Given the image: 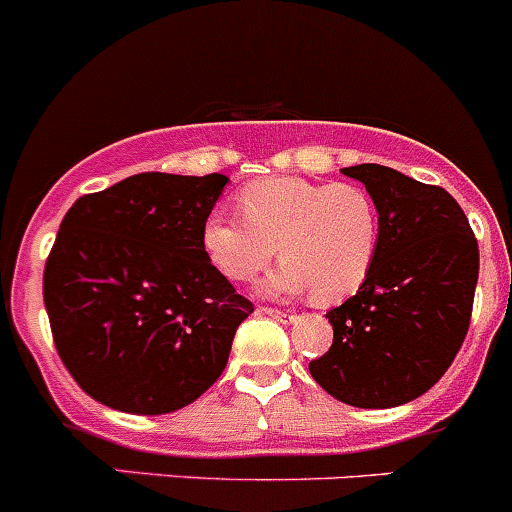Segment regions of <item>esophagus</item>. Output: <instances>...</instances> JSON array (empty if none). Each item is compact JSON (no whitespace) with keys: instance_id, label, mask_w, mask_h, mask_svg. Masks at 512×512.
Wrapping results in <instances>:
<instances>
[{"instance_id":"obj_1","label":"esophagus","mask_w":512,"mask_h":512,"mask_svg":"<svg viewBox=\"0 0 512 512\" xmlns=\"http://www.w3.org/2000/svg\"><path fill=\"white\" fill-rule=\"evenodd\" d=\"M262 313L270 315V318H275V321H280V323H293L295 321L293 313H285V310H278V308H262Z\"/></svg>"}]
</instances>
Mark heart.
<instances>
[{
  "label": "heart",
  "mask_w": 512,
  "mask_h": 512,
  "mask_svg": "<svg viewBox=\"0 0 512 512\" xmlns=\"http://www.w3.org/2000/svg\"><path fill=\"white\" fill-rule=\"evenodd\" d=\"M240 209H214L202 224L204 252L224 278L252 280L278 245L285 262L262 283L265 295L310 290L318 303H336L369 278L381 219L364 186L270 176L240 191Z\"/></svg>",
  "instance_id": "b5f03b06"
}]
</instances>
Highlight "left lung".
<instances>
[{
  "instance_id": "left-lung-1",
  "label": "left lung",
  "mask_w": 512,
  "mask_h": 512,
  "mask_svg": "<svg viewBox=\"0 0 512 512\" xmlns=\"http://www.w3.org/2000/svg\"><path fill=\"white\" fill-rule=\"evenodd\" d=\"M343 174L374 197L379 250L356 295L326 313L333 343L308 369L343 404L399 407L432 389L455 361L470 328L480 250L442 186L379 164Z\"/></svg>"
}]
</instances>
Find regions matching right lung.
Returning a JSON list of instances; mask_svg holds the SVG:
<instances>
[{"instance_id":"obj_1","label":"right lung","mask_w":512,"mask_h":512,"mask_svg":"<svg viewBox=\"0 0 512 512\" xmlns=\"http://www.w3.org/2000/svg\"><path fill=\"white\" fill-rule=\"evenodd\" d=\"M224 174L128 176L68 209L42 295L80 389L128 414H169L222 376L252 303L202 247Z\"/></svg>"}]
</instances>
